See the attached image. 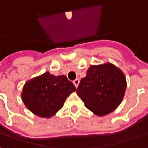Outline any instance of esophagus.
<instances>
[{
	"label": "esophagus",
	"instance_id": "esophagus-1",
	"mask_svg": "<svg viewBox=\"0 0 148 148\" xmlns=\"http://www.w3.org/2000/svg\"><path fill=\"white\" fill-rule=\"evenodd\" d=\"M74 84L76 88H78V86H79V79H76L75 80H74Z\"/></svg>",
	"mask_w": 148,
	"mask_h": 148
}]
</instances>
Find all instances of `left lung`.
Wrapping results in <instances>:
<instances>
[{"mask_svg": "<svg viewBox=\"0 0 148 148\" xmlns=\"http://www.w3.org/2000/svg\"><path fill=\"white\" fill-rule=\"evenodd\" d=\"M126 85L124 73L113 64L91 65L86 77L79 83L77 94L88 109L95 115L103 116L119 106Z\"/></svg>", "mask_w": 148, "mask_h": 148, "instance_id": "left-lung-1", "label": "left lung"}]
</instances>
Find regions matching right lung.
<instances>
[{
	"mask_svg": "<svg viewBox=\"0 0 148 148\" xmlns=\"http://www.w3.org/2000/svg\"><path fill=\"white\" fill-rule=\"evenodd\" d=\"M75 90L66 76H55L46 72L25 83L21 97L33 114L50 118L62 108L64 101Z\"/></svg>",
	"mask_w": 148,
	"mask_h": 148,
	"instance_id": "obj_1",
	"label": "right lung"
}]
</instances>
